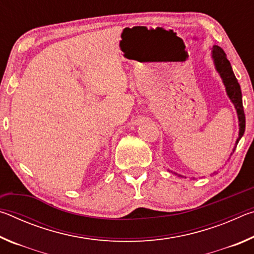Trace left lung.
<instances>
[{"label":"left lung","instance_id":"8db88e82","mask_svg":"<svg viewBox=\"0 0 254 254\" xmlns=\"http://www.w3.org/2000/svg\"><path fill=\"white\" fill-rule=\"evenodd\" d=\"M212 58L214 60L215 68H216L217 72L220 74L221 78L223 80V84L225 86L227 96L230 97L231 102L234 104L236 113H238L240 130H239V137L238 140H236L235 147L233 149V152H234L236 145H238L240 139L244 134V131H246V115H244V110H243L242 92H241L240 84L238 83V79H236L233 70H232V66L229 60H227L224 50H223L221 47L214 46L212 50ZM171 173H173V171H171ZM174 174L177 175L178 177H183L182 175H178L176 173Z\"/></svg>","mask_w":254,"mask_h":254}]
</instances>
